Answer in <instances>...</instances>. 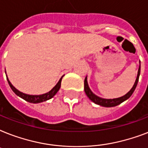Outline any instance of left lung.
Here are the masks:
<instances>
[{
    "instance_id": "obj_1",
    "label": "left lung",
    "mask_w": 148,
    "mask_h": 148,
    "mask_svg": "<svg viewBox=\"0 0 148 148\" xmlns=\"http://www.w3.org/2000/svg\"><path fill=\"white\" fill-rule=\"evenodd\" d=\"M140 65L139 67V69H138V77H137V79H136L135 83L134 84L133 88H131V90L129 91L127 94L123 96V97H118V98H114V99H103L101 98V97H97V95H95V94H93V92L90 90V89L88 87V81H87V77L84 79V91H85L86 95L89 97L90 101H92L94 103H97L98 105L103 106V107H106V108H110V107H114V106H117L120 103H121L122 102H124V101H126L129 97H131L132 94L134 93V90H135L136 87L138 85V80H139V76H140Z\"/></svg>"
}]
</instances>
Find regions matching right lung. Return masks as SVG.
<instances>
[{
	"mask_svg": "<svg viewBox=\"0 0 148 148\" xmlns=\"http://www.w3.org/2000/svg\"><path fill=\"white\" fill-rule=\"evenodd\" d=\"M61 79L62 77L60 79V81H58V83L56 84L53 88H52V90H50L49 92L46 93V94H44V95H26V94H24V93L21 92L18 90H17L16 88L14 87V86L11 84L8 78L7 77V80L8 81V84H9V85H10V88L12 89V90L17 95V96H19L20 97H21L24 100H25L26 101H28L30 103H40V102H43V101H47V100H49V99L52 98V97L54 96V95L57 94L59 89L60 88V83H61Z\"/></svg>",
	"mask_w": 148,
	"mask_h": 148,
	"instance_id": "right-lung-1",
	"label": "right lung"
}]
</instances>
